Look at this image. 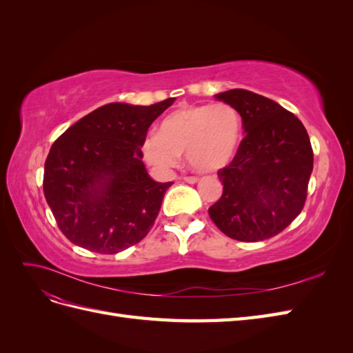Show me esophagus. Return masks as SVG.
<instances>
[{"label":"esophagus","mask_w":353,"mask_h":353,"mask_svg":"<svg viewBox=\"0 0 353 353\" xmlns=\"http://www.w3.org/2000/svg\"><path fill=\"white\" fill-rule=\"evenodd\" d=\"M184 181L188 184H196V183H199V176H185Z\"/></svg>","instance_id":"34e87169"}]
</instances>
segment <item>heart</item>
<instances>
[{"label": "heart", "mask_w": 353, "mask_h": 353, "mask_svg": "<svg viewBox=\"0 0 353 353\" xmlns=\"http://www.w3.org/2000/svg\"><path fill=\"white\" fill-rule=\"evenodd\" d=\"M241 132V117L228 104L187 105L170 112L160 122L157 135L145 138L143 154L159 170L174 168L185 154L194 170L215 172L236 156Z\"/></svg>", "instance_id": "1"}]
</instances>
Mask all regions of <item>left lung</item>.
<instances>
[{"label":"left lung","instance_id":"obj_1","mask_svg":"<svg viewBox=\"0 0 353 353\" xmlns=\"http://www.w3.org/2000/svg\"><path fill=\"white\" fill-rule=\"evenodd\" d=\"M215 99L236 109L245 137L232 162L221 169V199L210 219L225 236L261 241L281 232L302 212L314 153L303 123L279 103L248 90Z\"/></svg>","mask_w":353,"mask_h":353}]
</instances>
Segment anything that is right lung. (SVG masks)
Instances as JSON below:
<instances>
[{"label": "right lung", "instance_id": "1", "mask_svg": "<svg viewBox=\"0 0 353 353\" xmlns=\"http://www.w3.org/2000/svg\"><path fill=\"white\" fill-rule=\"evenodd\" d=\"M174 101L101 105L51 145L44 194L60 231L73 244L114 254L150 231L172 183L148 175L141 147L148 128Z\"/></svg>", "mask_w": 353, "mask_h": 353}]
</instances>
